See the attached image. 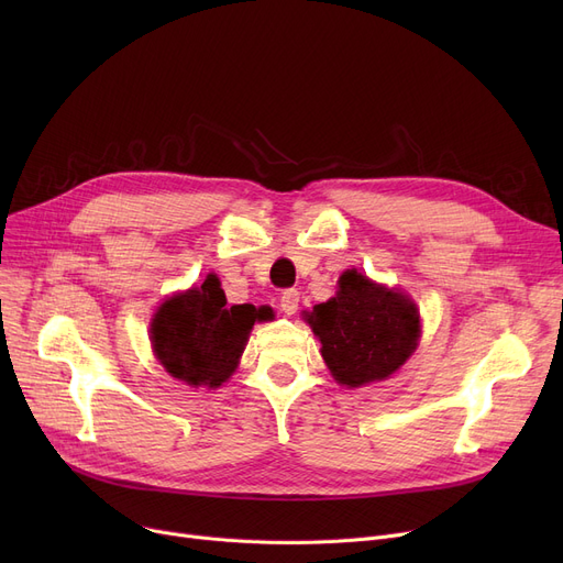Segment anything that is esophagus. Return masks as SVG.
<instances>
[{
  "instance_id": "1",
  "label": "esophagus",
  "mask_w": 563,
  "mask_h": 563,
  "mask_svg": "<svg viewBox=\"0 0 563 563\" xmlns=\"http://www.w3.org/2000/svg\"><path fill=\"white\" fill-rule=\"evenodd\" d=\"M299 301H301V294L297 289H285L280 294V310L285 314H294L299 310Z\"/></svg>"
}]
</instances>
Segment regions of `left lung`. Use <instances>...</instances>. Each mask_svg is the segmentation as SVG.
<instances>
[{
    "label": "left lung",
    "instance_id": "1",
    "mask_svg": "<svg viewBox=\"0 0 563 563\" xmlns=\"http://www.w3.org/2000/svg\"><path fill=\"white\" fill-rule=\"evenodd\" d=\"M338 294L306 312L340 386L361 388L395 374L418 349L420 312L408 294L378 285L356 269L338 280Z\"/></svg>",
    "mask_w": 563,
    "mask_h": 563
}]
</instances>
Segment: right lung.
Here are the masks:
<instances>
[{
	"label": "right lung",
	"instance_id": "obj_1",
	"mask_svg": "<svg viewBox=\"0 0 563 563\" xmlns=\"http://www.w3.org/2000/svg\"><path fill=\"white\" fill-rule=\"evenodd\" d=\"M274 319L269 306H228L217 276L166 299L151 323L157 361L191 388H219L240 365L255 321Z\"/></svg>",
	"mask_w": 563,
	"mask_h": 563
}]
</instances>
